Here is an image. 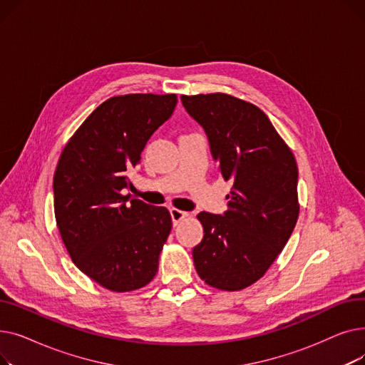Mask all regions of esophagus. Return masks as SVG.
<instances>
[{"mask_svg": "<svg viewBox=\"0 0 365 365\" xmlns=\"http://www.w3.org/2000/svg\"><path fill=\"white\" fill-rule=\"evenodd\" d=\"M170 216H171L173 225L176 226L179 222H182L183 219L187 217V213H186V212H182V210H178V208H171V210H170Z\"/></svg>", "mask_w": 365, "mask_h": 365, "instance_id": "esophagus-1", "label": "esophagus"}]
</instances>
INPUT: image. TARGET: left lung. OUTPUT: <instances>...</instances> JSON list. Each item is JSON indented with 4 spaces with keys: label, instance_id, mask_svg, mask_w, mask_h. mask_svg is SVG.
Returning <instances> with one entry per match:
<instances>
[{
    "label": "left lung",
    "instance_id": "obj_1",
    "mask_svg": "<svg viewBox=\"0 0 365 365\" xmlns=\"http://www.w3.org/2000/svg\"><path fill=\"white\" fill-rule=\"evenodd\" d=\"M205 131L225 180H232L220 215L201 212L195 269L205 284L237 292L260 279L289 241L299 217V170L292 149L256 105L225 93L182 96Z\"/></svg>",
    "mask_w": 365,
    "mask_h": 365
}]
</instances>
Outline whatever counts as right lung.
I'll return each mask as SVG.
<instances>
[{"label":"right lung","mask_w":365,"mask_h":365,"mask_svg":"<svg viewBox=\"0 0 365 365\" xmlns=\"http://www.w3.org/2000/svg\"><path fill=\"white\" fill-rule=\"evenodd\" d=\"M176 103V94L115 96L88 115L57 163L54 216L62 241L75 266L110 292L139 290L157 275L171 216L123 189Z\"/></svg>","instance_id":"1"}]
</instances>
